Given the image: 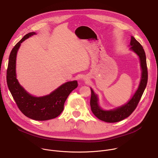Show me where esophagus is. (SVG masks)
Wrapping results in <instances>:
<instances>
[{"mask_svg":"<svg viewBox=\"0 0 158 158\" xmlns=\"http://www.w3.org/2000/svg\"><path fill=\"white\" fill-rule=\"evenodd\" d=\"M84 81H87V78H86V77H84Z\"/></svg>","mask_w":158,"mask_h":158,"instance_id":"1","label":"esophagus"}]
</instances>
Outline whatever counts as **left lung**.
Listing matches in <instances>:
<instances>
[{"label":"left lung","instance_id":"obj_1","mask_svg":"<svg viewBox=\"0 0 158 158\" xmlns=\"http://www.w3.org/2000/svg\"><path fill=\"white\" fill-rule=\"evenodd\" d=\"M129 50L136 54L139 59L141 70V80L138 87L132 98L126 104L111 109H104L99 103V98L91 87V97L90 105L93 114L99 119L107 123H116L129 116L139 102L148 82V69L146 54L143 48L133 36L129 44Z\"/></svg>","mask_w":158,"mask_h":158}]
</instances>
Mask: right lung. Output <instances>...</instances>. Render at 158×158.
I'll use <instances>...</instances> for the list:
<instances>
[{
  "instance_id": "1",
  "label": "right lung",
  "mask_w": 158,
  "mask_h": 158,
  "mask_svg": "<svg viewBox=\"0 0 158 158\" xmlns=\"http://www.w3.org/2000/svg\"><path fill=\"white\" fill-rule=\"evenodd\" d=\"M36 34L30 32L24 36L10 52L7 71V83L9 91L19 109L26 116L36 121H46L56 118L64 109L65 100L77 87V81L66 82L49 94L34 96L29 93L19 82L16 75V58L21 43Z\"/></svg>"
}]
</instances>
